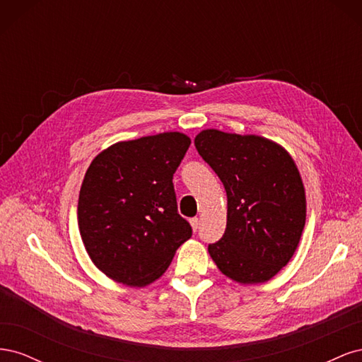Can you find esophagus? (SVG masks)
Masks as SVG:
<instances>
[{
	"mask_svg": "<svg viewBox=\"0 0 362 362\" xmlns=\"http://www.w3.org/2000/svg\"><path fill=\"white\" fill-rule=\"evenodd\" d=\"M190 225H192L193 231H198V228H199V218H198V217L190 218Z\"/></svg>",
	"mask_w": 362,
	"mask_h": 362,
	"instance_id": "1",
	"label": "esophagus"
}]
</instances>
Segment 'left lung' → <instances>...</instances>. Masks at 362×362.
<instances>
[{"mask_svg": "<svg viewBox=\"0 0 362 362\" xmlns=\"http://www.w3.org/2000/svg\"><path fill=\"white\" fill-rule=\"evenodd\" d=\"M194 146L228 198L225 234L208 246L214 264L242 286L270 281L293 258L306 221L305 187L293 157L270 139L214 128L202 129Z\"/></svg>", "mask_w": 362, "mask_h": 362, "instance_id": "8db88e82", "label": "left lung"}]
</instances>
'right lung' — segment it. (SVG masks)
Masks as SVG:
<instances>
[{
    "instance_id": "1",
    "label": "right lung",
    "mask_w": 362,
    "mask_h": 362,
    "mask_svg": "<svg viewBox=\"0 0 362 362\" xmlns=\"http://www.w3.org/2000/svg\"><path fill=\"white\" fill-rule=\"evenodd\" d=\"M190 141L178 131L117 141L90 163L76 214L87 255L107 278L144 288L192 237L172 182Z\"/></svg>"
}]
</instances>
